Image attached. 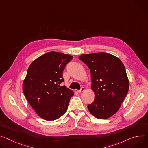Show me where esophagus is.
Wrapping results in <instances>:
<instances>
[{
	"mask_svg": "<svg viewBox=\"0 0 148 148\" xmlns=\"http://www.w3.org/2000/svg\"><path fill=\"white\" fill-rule=\"evenodd\" d=\"M84 91V87H82L81 89L79 90H78V91H77V92H78V93H81V92H83Z\"/></svg>",
	"mask_w": 148,
	"mask_h": 148,
	"instance_id": "esophagus-1",
	"label": "esophagus"
}]
</instances>
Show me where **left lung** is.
I'll use <instances>...</instances> for the list:
<instances>
[{
  "label": "left lung",
  "instance_id": "8db88e82",
  "mask_svg": "<svg viewBox=\"0 0 148 148\" xmlns=\"http://www.w3.org/2000/svg\"><path fill=\"white\" fill-rule=\"evenodd\" d=\"M79 59L90 70L94 101L87 106L90 113L100 119L114 115L119 109L129 88L125 67L117 57L106 52L83 54Z\"/></svg>",
  "mask_w": 148,
  "mask_h": 148
}]
</instances>
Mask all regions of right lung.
Instances as JSON below:
<instances>
[{
  "label": "right lung",
  "instance_id": "right-lung-1",
  "mask_svg": "<svg viewBox=\"0 0 148 148\" xmlns=\"http://www.w3.org/2000/svg\"><path fill=\"white\" fill-rule=\"evenodd\" d=\"M73 57L51 51L40 56L29 65L22 89L24 95L36 114L46 120H55L67 110L74 95L65 86L62 72Z\"/></svg>",
  "mask_w": 148,
  "mask_h": 148
}]
</instances>
